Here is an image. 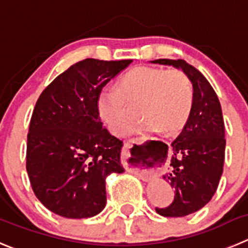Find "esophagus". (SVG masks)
<instances>
[{"label":"esophagus","instance_id":"1","mask_svg":"<svg viewBox=\"0 0 248 248\" xmlns=\"http://www.w3.org/2000/svg\"><path fill=\"white\" fill-rule=\"evenodd\" d=\"M144 138H136V140H131L128 142L124 143V165H126V169L129 171V172H133L138 176H140L142 179H148L153 173L152 170H147V169H142L140 166H137L136 164L131 163V150L132 145L133 143H143Z\"/></svg>","mask_w":248,"mask_h":248}]
</instances>
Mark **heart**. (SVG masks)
I'll return each mask as SVG.
<instances>
[{
	"label": "heart",
	"mask_w": 248,
	"mask_h": 248,
	"mask_svg": "<svg viewBox=\"0 0 248 248\" xmlns=\"http://www.w3.org/2000/svg\"><path fill=\"white\" fill-rule=\"evenodd\" d=\"M130 105L142 102L143 121L131 132L159 129L173 135L186 124L192 110L193 90L181 71H166L152 66H138L127 72L117 89L105 88L98 98L101 119L113 135H124L137 113Z\"/></svg>",
	"instance_id": "heart-1"
}]
</instances>
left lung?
I'll use <instances>...</instances> for the list:
<instances>
[{
    "instance_id": "1",
    "label": "left lung",
    "mask_w": 248,
    "mask_h": 248,
    "mask_svg": "<svg viewBox=\"0 0 248 248\" xmlns=\"http://www.w3.org/2000/svg\"><path fill=\"white\" fill-rule=\"evenodd\" d=\"M150 62L181 69L193 88L191 113L179 137L171 143L170 168L163 176L175 189V198L169 207L155 208L163 217H186L212 200L223 173L226 142L221 106L204 76L186 61L159 59Z\"/></svg>"
}]
</instances>
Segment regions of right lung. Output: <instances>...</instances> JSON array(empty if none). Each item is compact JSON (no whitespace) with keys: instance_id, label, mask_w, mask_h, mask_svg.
Returning <instances> with one entry per match:
<instances>
[{"instance_id":"add662e5","label":"right lung","mask_w":248,"mask_h":248,"mask_svg":"<svg viewBox=\"0 0 248 248\" xmlns=\"http://www.w3.org/2000/svg\"><path fill=\"white\" fill-rule=\"evenodd\" d=\"M131 62L85 59L39 96L28 133L27 171L38 200L55 214H99L106 204V177L124 171V144L103 126L98 98Z\"/></svg>"}]
</instances>
